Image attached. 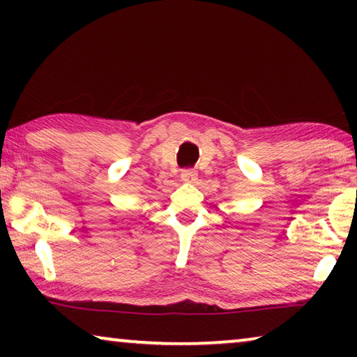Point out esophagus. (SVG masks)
<instances>
[{
    "mask_svg": "<svg viewBox=\"0 0 357 357\" xmlns=\"http://www.w3.org/2000/svg\"><path fill=\"white\" fill-rule=\"evenodd\" d=\"M197 172L195 170H183L182 172V180L185 183H193L197 180Z\"/></svg>",
    "mask_w": 357,
    "mask_h": 357,
    "instance_id": "esophagus-1",
    "label": "esophagus"
}]
</instances>
